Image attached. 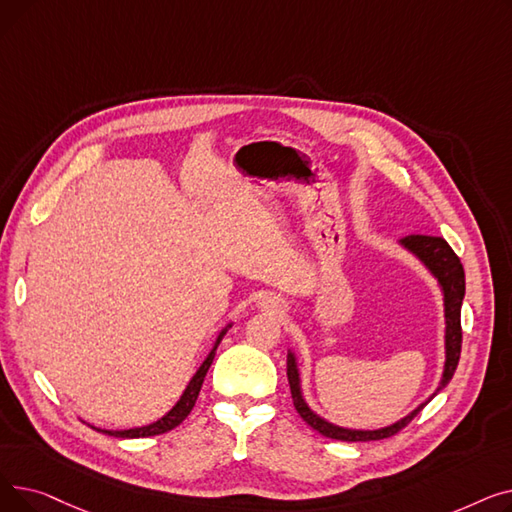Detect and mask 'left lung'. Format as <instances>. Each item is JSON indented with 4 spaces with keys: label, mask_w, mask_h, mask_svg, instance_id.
I'll return each instance as SVG.
<instances>
[{
    "label": "left lung",
    "mask_w": 512,
    "mask_h": 512,
    "mask_svg": "<svg viewBox=\"0 0 512 512\" xmlns=\"http://www.w3.org/2000/svg\"><path fill=\"white\" fill-rule=\"evenodd\" d=\"M402 245H405L409 251H413L432 272L444 292V311H446V365H444V375H442V384L438 386L436 394L452 380V375L456 371V365H459L461 359V342H463V330H461V305L465 297V270L461 259L456 257V253L450 249L448 242L442 236H432V234H411L407 238H402ZM286 375H288V384H290V394L294 409L303 417L307 425H311L315 432L321 436L332 438V440H342V442H371V440H384L396 436L400 429H405L417 413L425 407H417L411 415L405 419L396 421L390 427L384 429H373V432H359V429H344L336 427L321 417H317L303 400L301 394V382H299V369L297 363H294L292 353H288L286 361ZM434 394V396H436Z\"/></svg>",
    "instance_id": "left-lung-1"
}]
</instances>
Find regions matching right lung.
I'll use <instances>...</instances> for the list:
<instances>
[{
	"mask_svg": "<svg viewBox=\"0 0 512 512\" xmlns=\"http://www.w3.org/2000/svg\"><path fill=\"white\" fill-rule=\"evenodd\" d=\"M224 334H226V330L218 336V340H215V346L211 348V353L207 355V359L203 361V365L197 369V373L193 375V380L188 382V386H186L184 394H182V396H180V400L176 402V407H174L166 417H161L159 421H155V423H151V425H145V427L122 429V432H110V429H97V427H95L97 432L107 434V436H116V438H149V436L166 434V432H170V429H174L176 425H180V423L188 417V413H191V411H193V407H195L197 396H199V392H201L203 380H205V375H207V369H209V365H211V361H213L215 348H218V344L222 342Z\"/></svg>",
	"mask_w": 512,
	"mask_h": 512,
	"instance_id": "obj_1",
	"label": "right lung"
}]
</instances>
